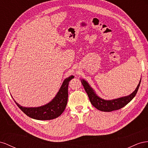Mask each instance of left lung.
<instances>
[{
	"instance_id": "obj_1",
	"label": "left lung",
	"mask_w": 148,
	"mask_h": 148,
	"mask_svg": "<svg viewBox=\"0 0 148 148\" xmlns=\"http://www.w3.org/2000/svg\"><path fill=\"white\" fill-rule=\"evenodd\" d=\"M141 80L136 88L132 94H131L128 96L123 97L112 100H105L102 99H100L96 95V94H95L94 90H93L92 88L89 86L86 81H84V80H82L81 82L93 106L100 111L112 112L123 108L134 97L138 90L139 87H140Z\"/></svg>"
}]
</instances>
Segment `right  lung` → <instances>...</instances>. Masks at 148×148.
Returning a JSON list of instances; mask_svg holds the SVG:
<instances>
[{
	"label": "right lung",
	"mask_w": 148,
	"mask_h": 148,
	"mask_svg": "<svg viewBox=\"0 0 148 148\" xmlns=\"http://www.w3.org/2000/svg\"><path fill=\"white\" fill-rule=\"evenodd\" d=\"M74 78L73 75L67 78L63 82L60 90L54 99L44 106L36 108H26L16 105L29 117L39 120H49L60 116L64 111L68 98V85L69 81Z\"/></svg>",
	"instance_id": "obj_1"
}]
</instances>
